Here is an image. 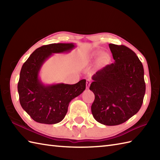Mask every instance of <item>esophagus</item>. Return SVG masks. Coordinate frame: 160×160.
I'll return each mask as SVG.
<instances>
[{"mask_svg":"<svg viewBox=\"0 0 160 160\" xmlns=\"http://www.w3.org/2000/svg\"><path fill=\"white\" fill-rule=\"evenodd\" d=\"M91 80L90 79H87V82H86V86H87V88L88 89L90 87V84H91Z\"/></svg>","mask_w":160,"mask_h":160,"instance_id":"esophagus-1","label":"esophagus"}]
</instances>
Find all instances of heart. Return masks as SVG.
<instances>
[{
	"instance_id": "1",
	"label": "heart",
	"mask_w": 160,
	"mask_h": 160,
	"mask_svg": "<svg viewBox=\"0 0 160 160\" xmlns=\"http://www.w3.org/2000/svg\"><path fill=\"white\" fill-rule=\"evenodd\" d=\"M100 53H101L100 51H95V52L91 53V55L90 56V59L93 61H96L100 56ZM109 60H110V56H108L107 53L102 54V55L101 57L100 58V62L102 64H105L108 63L109 62Z\"/></svg>"
}]
</instances>
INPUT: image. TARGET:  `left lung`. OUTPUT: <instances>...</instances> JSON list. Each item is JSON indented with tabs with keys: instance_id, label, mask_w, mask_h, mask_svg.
I'll list each match as a JSON object with an SVG mask.
<instances>
[{
	"instance_id": "left-lung-1",
	"label": "left lung",
	"mask_w": 160,
	"mask_h": 160,
	"mask_svg": "<svg viewBox=\"0 0 160 160\" xmlns=\"http://www.w3.org/2000/svg\"><path fill=\"white\" fill-rule=\"evenodd\" d=\"M115 62L94 74L89 89L95 95L91 112L107 126L124 123L140 109L146 91L142 63L124 45L109 44Z\"/></svg>"
}]
</instances>
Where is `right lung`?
Wrapping results in <instances>:
<instances>
[{
	"label": "right lung",
	"instance_id": "add662e5",
	"mask_svg": "<svg viewBox=\"0 0 160 160\" xmlns=\"http://www.w3.org/2000/svg\"><path fill=\"white\" fill-rule=\"evenodd\" d=\"M74 47L73 43L43 45L36 49L23 64L18 83L20 103L30 117L38 123L53 124L62 121L71 100L85 89L84 79L74 84L45 85L38 78L40 68L52 53L70 52Z\"/></svg>",
	"mask_w": 160,
	"mask_h": 160
}]
</instances>
